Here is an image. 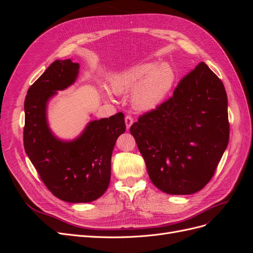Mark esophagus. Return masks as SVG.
<instances>
[{
    "label": "esophagus",
    "instance_id": "esophagus-1",
    "mask_svg": "<svg viewBox=\"0 0 253 253\" xmlns=\"http://www.w3.org/2000/svg\"><path fill=\"white\" fill-rule=\"evenodd\" d=\"M125 120H126V128H129V127H131V126L133 125V122H134V119H133V117L131 116V115H126V118H125Z\"/></svg>",
    "mask_w": 253,
    "mask_h": 253
}]
</instances>
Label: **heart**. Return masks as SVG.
Masks as SVG:
<instances>
[{
    "label": "heart",
    "mask_w": 253,
    "mask_h": 253,
    "mask_svg": "<svg viewBox=\"0 0 253 253\" xmlns=\"http://www.w3.org/2000/svg\"><path fill=\"white\" fill-rule=\"evenodd\" d=\"M175 83V73L168 64L142 63L115 75L110 80L115 94L131 93L136 111L151 112L162 104Z\"/></svg>",
    "instance_id": "b5f03b06"
}]
</instances>
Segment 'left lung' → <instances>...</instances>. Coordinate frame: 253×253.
I'll return each mask as SVG.
<instances>
[{
    "instance_id": "8db88e82",
    "label": "left lung",
    "mask_w": 253,
    "mask_h": 253,
    "mask_svg": "<svg viewBox=\"0 0 253 253\" xmlns=\"http://www.w3.org/2000/svg\"><path fill=\"white\" fill-rule=\"evenodd\" d=\"M229 131L225 86L204 62L179 81L169 99L140 115L129 128L152 182L175 195L195 193L210 181Z\"/></svg>"
}]
</instances>
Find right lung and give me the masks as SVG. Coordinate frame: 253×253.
<instances>
[{"instance_id": "obj_1", "label": "right lung", "mask_w": 253, "mask_h": 253, "mask_svg": "<svg viewBox=\"0 0 253 253\" xmlns=\"http://www.w3.org/2000/svg\"><path fill=\"white\" fill-rule=\"evenodd\" d=\"M79 64L70 59L52 62L27 90L24 102V149L41 180L59 200L89 203L110 185L111 158L118 136L126 131L125 115L94 120L74 141L57 139L46 122V103L77 78Z\"/></svg>"}]
</instances>
